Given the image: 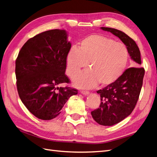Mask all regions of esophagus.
<instances>
[{"label": "esophagus", "instance_id": "esophagus-1", "mask_svg": "<svg viewBox=\"0 0 157 157\" xmlns=\"http://www.w3.org/2000/svg\"><path fill=\"white\" fill-rule=\"evenodd\" d=\"M80 93L82 94L83 95H88L90 94L88 91H85V90H80Z\"/></svg>", "mask_w": 157, "mask_h": 157}]
</instances>
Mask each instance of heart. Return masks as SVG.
Wrapping results in <instances>:
<instances>
[{
    "label": "heart",
    "mask_w": 157,
    "mask_h": 157,
    "mask_svg": "<svg viewBox=\"0 0 157 157\" xmlns=\"http://www.w3.org/2000/svg\"><path fill=\"white\" fill-rule=\"evenodd\" d=\"M129 54L124 43L102 35H92L83 39L78 48L73 47L67 56V74L73 78L88 63L90 70L74 78L79 88H90L99 83L108 86L124 72Z\"/></svg>",
    "instance_id": "heart-1"
}]
</instances>
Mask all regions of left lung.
Returning a JSON list of instances; mask_svg holds the SVG:
<instances>
[{
	"instance_id": "obj_1",
	"label": "left lung",
	"mask_w": 157,
	"mask_h": 157,
	"mask_svg": "<svg viewBox=\"0 0 157 157\" xmlns=\"http://www.w3.org/2000/svg\"><path fill=\"white\" fill-rule=\"evenodd\" d=\"M101 29L119 38L127 46L136 67H140V51L134 40L116 29L103 27ZM144 74L143 67L128 68L116 82L97 91L100 95L101 103L98 109L91 112L94 121L103 126H113L129 116L139 99Z\"/></svg>"
}]
</instances>
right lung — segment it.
<instances>
[{"label":"right lung","instance_id":"add662e5","mask_svg":"<svg viewBox=\"0 0 157 157\" xmlns=\"http://www.w3.org/2000/svg\"><path fill=\"white\" fill-rule=\"evenodd\" d=\"M65 30L52 29L31 38L16 60V84L22 103L41 120L53 119L78 90L58 86L69 83L65 74L71 44Z\"/></svg>","mask_w":157,"mask_h":157}]
</instances>
